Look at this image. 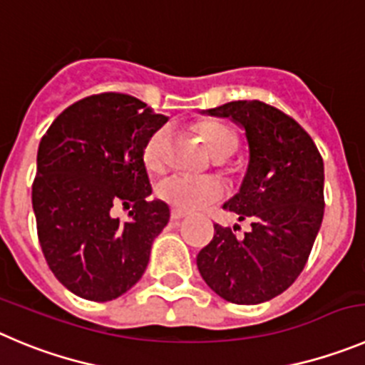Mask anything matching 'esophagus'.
<instances>
[{
  "label": "esophagus",
  "mask_w": 365,
  "mask_h": 365,
  "mask_svg": "<svg viewBox=\"0 0 365 365\" xmlns=\"http://www.w3.org/2000/svg\"><path fill=\"white\" fill-rule=\"evenodd\" d=\"M187 214L185 212H180V210H171V221H180L183 220Z\"/></svg>",
  "instance_id": "1"
}]
</instances>
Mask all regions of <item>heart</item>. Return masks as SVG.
Masks as SVG:
<instances>
[{"label":"heart","instance_id":"heart-1","mask_svg":"<svg viewBox=\"0 0 365 365\" xmlns=\"http://www.w3.org/2000/svg\"><path fill=\"white\" fill-rule=\"evenodd\" d=\"M200 133L205 138L207 145L217 158H230L237 151V136L229 125L216 120L198 122ZM167 140L169 131L165 128L151 133L144 145V163L148 171H163L167 162ZM156 196L180 212H196L221 202L225 196V187L214 178L190 175H173L162 180L156 187Z\"/></svg>","mask_w":365,"mask_h":365}]
</instances>
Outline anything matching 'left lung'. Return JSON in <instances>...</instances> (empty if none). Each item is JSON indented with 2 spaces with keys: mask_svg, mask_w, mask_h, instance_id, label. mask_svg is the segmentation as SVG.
I'll list each match as a JSON object with an SVG mask.
<instances>
[{
  "mask_svg": "<svg viewBox=\"0 0 365 365\" xmlns=\"http://www.w3.org/2000/svg\"><path fill=\"white\" fill-rule=\"evenodd\" d=\"M245 129L248 167L223 209L250 220L243 240L221 225L196 257L203 281L225 301L261 304L290 288L304 268L324 216V163L312 136L261 101L203 111Z\"/></svg>",
  "mask_w": 365,
  "mask_h": 365,
  "instance_id": "left-lung-1",
  "label": "left lung"
}]
</instances>
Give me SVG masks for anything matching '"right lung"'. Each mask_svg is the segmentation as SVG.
I'll return each mask as SVG.
<instances>
[{"label": "right lung", "instance_id": "right-lung-1", "mask_svg": "<svg viewBox=\"0 0 365 365\" xmlns=\"http://www.w3.org/2000/svg\"><path fill=\"white\" fill-rule=\"evenodd\" d=\"M167 117L125 93H98L63 111L41 138L32 205L37 237L59 282L95 302L135 286L169 221L153 192L144 145ZM131 208L130 220L113 207Z\"/></svg>", "mask_w": 365, "mask_h": 365}]
</instances>
